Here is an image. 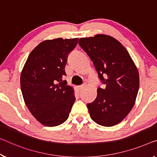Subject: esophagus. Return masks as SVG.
Returning a JSON list of instances; mask_svg holds the SVG:
<instances>
[{"label": "esophagus", "instance_id": "34e87169", "mask_svg": "<svg viewBox=\"0 0 157 157\" xmlns=\"http://www.w3.org/2000/svg\"><path fill=\"white\" fill-rule=\"evenodd\" d=\"M85 86H86V84H82V85L78 86V89L79 91H81L82 89H83L84 87H85Z\"/></svg>", "mask_w": 157, "mask_h": 157}]
</instances>
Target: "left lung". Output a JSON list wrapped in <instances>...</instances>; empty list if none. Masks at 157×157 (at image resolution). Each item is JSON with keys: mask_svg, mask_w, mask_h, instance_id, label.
Wrapping results in <instances>:
<instances>
[{"mask_svg": "<svg viewBox=\"0 0 157 157\" xmlns=\"http://www.w3.org/2000/svg\"><path fill=\"white\" fill-rule=\"evenodd\" d=\"M78 43L106 86L98 88L95 101L86 105L91 118L103 126L116 125L135 104L140 84L138 68L125 47L110 36L82 38Z\"/></svg>", "mask_w": 157, "mask_h": 157, "instance_id": "left-lung-1", "label": "left lung"}]
</instances>
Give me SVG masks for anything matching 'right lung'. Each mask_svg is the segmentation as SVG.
Segmentation results:
<instances>
[{"instance_id": "add662e5", "label": "right lung", "mask_w": 157, "mask_h": 157, "mask_svg": "<svg viewBox=\"0 0 157 157\" xmlns=\"http://www.w3.org/2000/svg\"><path fill=\"white\" fill-rule=\"evenodd\" d=\"M78 38L47 40L35 47L22 70L20 84L27 108L40 123L56 126L68 118L75 101L74 90L63 80L68 54Z\"/></svg>"}]
</instances>
